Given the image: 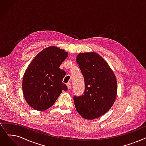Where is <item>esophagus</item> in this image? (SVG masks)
<instances>
[{"instance_id": "34e87169", "label": "esophagus", "mask_w": 146, "mask_h": 146, "mask_svg": "<svg viewBox=\"0 0 146 146\" xmlns=\"http://www.w3.org/2000/svg\"><path fill=\"white\" fill-rule=\"evenodd\" d=\"M67 88L68 89V90H69V89H70V88H71V84L70 83V82H69V83L67 84Z\"/></svg>"}]
</instances>
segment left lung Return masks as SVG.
<instances>
[{
  "mask_svg": "<svg viewBox=\"0 0 146 146\" xmlns=\"http://www.w3.org/2000/svg\"><path fill=\"white\" fill-rule=\"evenodd\" d=\"M76 61L84 76L85 88L84 95L73 98L76 109L86 119L100 117L115 101V74L106 61L95 52L79 53Z\"/></svg>",
  "mask_w": 146,
  "mask_h": 146,
  "instance_id": "1",
  "label": "left lung"
}]
</instances>
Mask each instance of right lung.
I'll return each mask as SVG.
<instances>
[{
    "instance_id": "obj_1",
    "label": "right lung",
    "mask_w": 146,
    "mask_h": 146,
    "mask_svg": "<svg viewBox=\"0 0 146 146\" xmlns=\"http://www.w3.org/2000/svg\"><path fill=\"white\" fill-rule=\"evenodd\" d=\"M68 52L56 46L43 49L30 63L23 78V92L27 104L38 111L52 107L67 87L62 80L66 72L60 68Z\"/></svg>"
}]
</instances>
